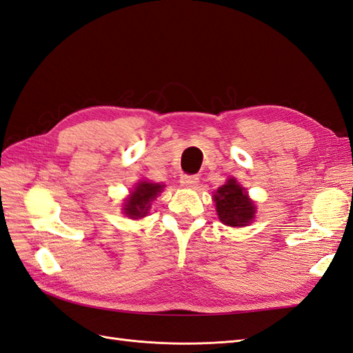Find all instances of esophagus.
<instances>
[{
	"label": "esophagus",
	"instance_id": "obj_1",
	"mask_svg": "<svg viewBox=\"0 0 353 353\" xmlns=\"http://www.w3.org/2000/svg\"><path fill=\"white\" fill-rule=\"evenodd\" d=\"M198 180L200 179H198V176H195V174H183L182 177H180V183L186 188H195Z\"/></svg>",
	"mask_w": 353,
	"mask_h": 353
}]
</instances>
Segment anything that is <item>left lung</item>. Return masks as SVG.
Segmentation results:
<instances>
[{
  "instance_id": "1",
  "label": "left lung",
  "mask_w": 353,
  "mask_h": 353,
  "mask_svg": "<svg viewBox=\"0 0 353 353\" xmlns=\"http://www.w3.org/2000/svg\"><path fill=\"white\" fill-rule=\"evenodd\" d=\"M219 219L228 227H246L255 216V205L236 179H230L213 195Z\"/></svg>"
}]
</instances>
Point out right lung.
I'll list each match as a JSON object with an SVG mask.
<instances>
[{"label":"right lung","instance_id":"1","mask_svg":"<svg viewBox=\"0 0 353 353\" xmlns=\"http://www.w3.org/2000/svg\"><path fill=\"white\" fill-rule=\"evenodd\" d=\"M162 188L164 186L158 183H149V182L139 183L137 188H134L131 196L125 203V207H123L125 214H128L132 219L143 218V216L149 210L150 201L155 200L157 195L162 191Z\"/></svg>","mask_w":353,"mask_h":353}]
</instances>
